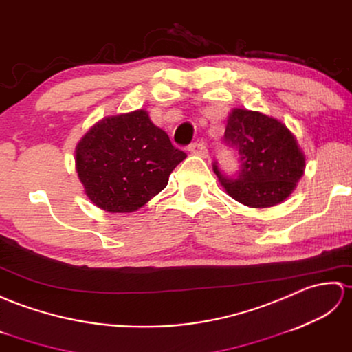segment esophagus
Here are the masks:
<instances>
[{"instance_id":"esophagus-1","label":"esophagus","mask_w":352,"mask_h":352,"mask_svg":"<svg viewBox=\"0 0 352 352\" xmlns=\"http://www.w3.org/2000/svg\"><path fill=\"white\" fill-rule=\"evenodd\" d=\"M190 152L192 155H197V156H201V158H208V149L206 146L203 143H192L190 147Z\"/></svg>"}]
</instances>
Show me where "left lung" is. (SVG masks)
<instances>
[{
	"mask_svg": "<svg viewBox=\"0 0 352 352\" xmlns=\"http://www.w3.org/2000/svg\"><path fill=\"white\" fill-rule=\"evenodd\" d=\"M224 142L238 151L241 170L226 176L214 162V173L232 199L250 208L283 201L306 168L304 153L286 124L259 111L232 110Z\"/></svg>",
	"mask_w": 352,
	"mask_h": 352,
	"instance_id": "8db88e82",
	"label": "left lung"
}]
</instances>
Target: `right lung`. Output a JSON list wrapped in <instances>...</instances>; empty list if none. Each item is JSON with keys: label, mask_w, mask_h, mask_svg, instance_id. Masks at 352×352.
Instances as JSON below:
<instances>
[{"label": "right lung", "mask_w": 352, "mask_h": 352, "mask_svg": "<svg viewBox=\"0 0 352 352\" xmlns=\"http://www.w3.org/2000/svg\"><path fill=\"white\" fill-rule=\"evenodd\" d=\"M185 158L147 111L137 110L98 122L76 144L75 167L98 208L124 214L166 188L170 173Z\"/></svg>", "instance_id": "right-lung-1"}]
</instances>
